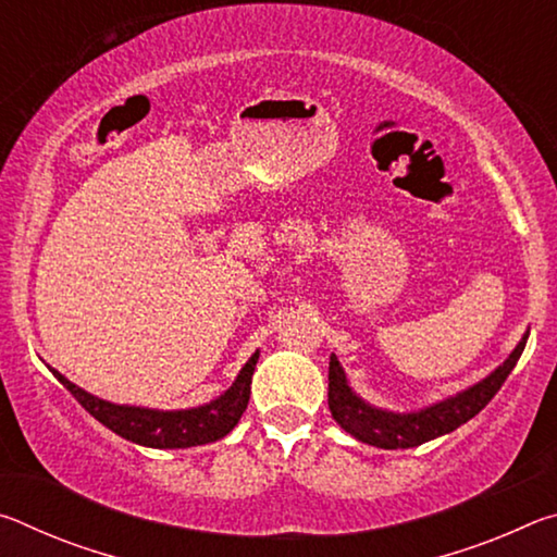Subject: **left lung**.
<instances>
[{
	"instance_id": "1",
	"label": "left lung",
	"mask_w": 557,
	"mask_h": 557,
	"mask_svg": "<svg viewBox=\"0 0 557 557\" xmlns=\"http://www.w3.org/2000/svg\"><path fill=\"white\" fill-rule=\"evenodd\" d=\"M525 338L528 334L521 338V344L513 348V354L506 358L504 366H498V369L492 375H486L482 383L471 385L465 393L432 405V408L408 414L385 412L366 405L358 395L351 393V388H348L344 369L338 366L336 356H332V361H329V410H332V418L348 432V435L366 442V445L381 449L418 447L422 442L435 440L440 435H447L451 430H457L459 425H465L467 420L474 418L476 412H482L486 408L488 400L502 391V385L508 379V373L513 371L518 358H521Z\"/></svg>"
}]
</instances>
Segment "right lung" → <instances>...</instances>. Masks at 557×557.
I'll list each match as a JSON object with an SVG mask.
<instances>
[{
	"instance_id": "1",
	"label": "right lung",
	"mask_w": 557,
	"mask_h": 557,
	"mask_svg": "<svg viewBox=\"0 0 557 557\" xmlns=\"http://www.w3.org/2000/svg\"><path fill=\"white\" fill-rule=\"evenodd\" d=\"M260 354L256 351L250 361L243 366L238 379L225 391L219 400L201 408L191 410H147V408H129V405H115L96 398V395L86 393L78 385H73L69 379H63L59 371H53L55 379L63 383L83 408H86L92 418L102 425L117 432L120 437L145 447L157 449H184L196 445H209L228 435V432L238 425L240 414L248 408L250 400V381L252 371H256Z\"/></svg>"
}]
</instances>
